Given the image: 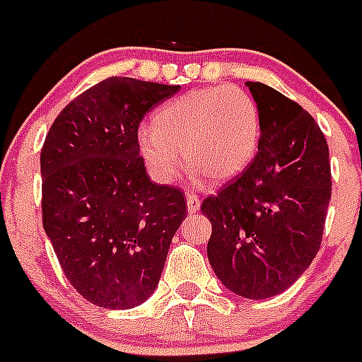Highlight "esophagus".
Returning a JSON list of instances; mask_svg holds the SVG:
<instances>
[{
  "instance_id": "esophagus-1",
  "label": "esophagus",
  "mask_w": 362,
  "mask_h": 362,
  "mask_svg": "<svg viewBox=\"0 0 362 362\" xmlns=\"http://www.w3.org/2000/svg\"><path fill=\"white\" fill-rule=\"evenodd\" d=\"M199 205H202V202H199V197H197L196 194H188V196H187L188 212H190V214L197 212V211H199Z\"/></svg>"
}]
</instances>
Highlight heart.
<instances>
[{
    "instance_id": "obj_1",
    "label": "heart",
    "mask_w": 362,
    "mask_h": 362,
    "mask_svg": "<svg viewBox=\"0 0 362 362\" xmlns=\"http://www.w3.org/2000/svg\"><path fill=\"white\" fill-rule=\"evenodd\" d=\"M262 135L255 98L236 86L188 91L166 102L151 126L139 129V150L151 175L174 181L183 166L209 179L225 181L240 174L255 157Z\"/></svg>"
}]
</instances>
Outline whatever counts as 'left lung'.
<instances>
[{
  "instance_id": "obj_1",
  "label": "left lung",
  "mask_w": 362,
  "mask_h": 362,
  "mask_svg": "<svg viewBox=\"0 0 362 362\" xmlns=\"http://www.w3.org/2000/svg\"><path fill=\"white\" fill-rule=\"evenodd\" d=\"M260 110L258 151L242 174L202 203L206 255L228 291L251 300L280 295L319 252L332 199L326 137L296 102L247 82Z\"/></svg>"
}]
</instances>
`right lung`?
Masks as SVG:
<instances>
[{
    "label": "right lung",
    "instance_id": "obj_1",
    "mask_svg": "<svg viewBox=\"0 0 362 362\" xmlns=\"http://www.w3.org/2000/svg\"><path fill=\"white\" fill-rule=\"evenodd\" d=\"M179 86L111 76L69 102L40 156L42 218L67 280L86 300L129 310L156 291L187 218L183 192L150 181L137 132Z\"/></svg>",
    "mask_w": 362,
    "mask_h": 362
}]
</instances>
